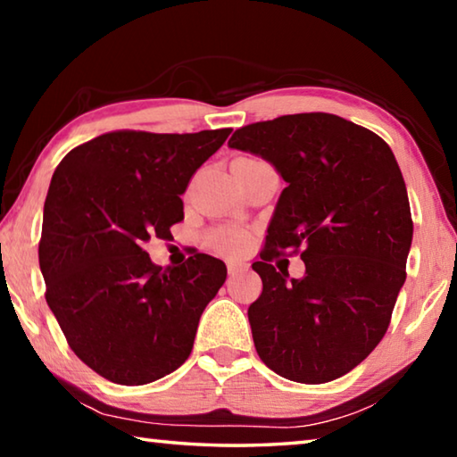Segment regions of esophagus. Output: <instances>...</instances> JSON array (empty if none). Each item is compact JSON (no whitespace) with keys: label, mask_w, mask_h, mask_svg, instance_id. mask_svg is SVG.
Instances as JSON below:
<instances>
[{"label":"esophagus","mask_w":457,"mask_h":457,"mask_svg":"<svg viewBox=\"0 0 457 457\" xmlns=\"http://www.w3.org/2000/svg\"><path fill=\"white\" fill-rule=\"evenodd\" d=\"M244 270H247V264H244V262H228V274L229 276H236L239 272H244Z\"/></svg>","instance_id":"1"}]
</instances>
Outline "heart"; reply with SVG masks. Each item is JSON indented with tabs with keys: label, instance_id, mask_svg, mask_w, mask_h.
Instances as JSON below:
<instances>
[{
	"label": "heart",
	"instance_id": "b5f03b06",
	"mask_svg": "<svg viewBox=\"0 0 457 457\" xmlns=\"http://www.w3.org/2000/svg\"><path fill=\"white\" fill-rule=\"evenodd\" d=\"M247 244V236L239 229H226V231H215L212 236V247L223 253H236L244 250Z\"/></svg>",
	"mask_w": 457,
	"mask_h": 457
}]
</instances>
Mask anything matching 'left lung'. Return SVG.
<instances>
[{
    "mask_svg": "<svg viewBox=\"0 0 457 457\" xmlns=\"http://www.w3.org/2000/svg\"><path fill=\"white\" fill-rule=\"evenodd\" d=\"M231 149L282 175L247 308L260 359L296 383H328L381 343L405 282L413 221L395 154L373 130L328 112L286 114L237 129ZM301 252L300 281L271 260Z\"/></svg>",
    "mask_w": 457,
    "mask_h": 457,
    "instance_id": "obj_1",
    "label": "left lung"
}]
</instances>
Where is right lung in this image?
Instances as JSON below:
<instances>
[{
	"mask_svg": "<svg viewBox=\"0 0 457 457\" xmlns=\"http://www.w3.org/2000/svg\"><path fill=\"white\" fill-rule=\"evenodd\" d=\"M229 133L114 130L76 146L52 175L37 247L46 303L76 357L108 381L153 383L189 357L228 268L195 253L163 270L145 245L171 237L189 179Z\"/></svg>",
	"mask_w": 457,
	"mask_h": 457,
	"instance_id": "right-lung-1",
	"label": "right lung"
}]
</instances>
